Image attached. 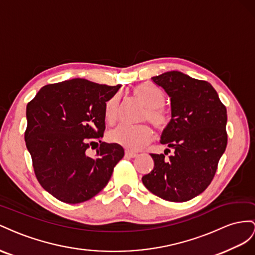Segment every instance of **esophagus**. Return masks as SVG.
<instances>
[{"instance_id":"34e87169","label":"esophagus","mask_w":255,"mask_h":255,"mask_svg":"<svg viewBox=\"0 0 255 255\" xmlns=\"http://www.w3.org/2000/svg\"><path fill=\"white\" fill-rule=\"evenodd\" d=\"M125 156L128 157V158H134L137 156V154L135 151H132V150H129V149H126L125 150Z\"/></svg>"}]
</instances>
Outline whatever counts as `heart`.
Returning a JSON list of instances; mask_svg holds the SVG:
<instances>
[{"label": "heart", "instance_id": "heart-1", "mask_svg": "<svg viewBox=\"0 0 255 255\" xmlns=\"http://www.w3.org/2000/svg\"><path fill=\"white\" fill-rule=\"evenodd\" d=\"M133 94L146 105L144 119H148L157 128H163L169 122L168 114L163 109L164 94L157 87L147 84H140L133 89ZM120 97L113 96L106 104V120L108 123L114 124L119 120ZM110 139L123 146L130 149H140L144 147L152 136V130L147 124H122L111 130L109 133Z\"/></svg>", "mask_w": 255, "mask_h": 255}]
</instances>
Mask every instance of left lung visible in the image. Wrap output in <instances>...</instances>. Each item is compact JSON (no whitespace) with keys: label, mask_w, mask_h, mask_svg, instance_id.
<instances>
[{"label":"left lung","mask_w":255,"mask_h":255,"mask_svg":"<svg viewBox=\"0 0 255 255\" xmlns=\"http://www.w3.org/2000/svg\"><path fill=\"white\" fill-rule=\"evenodd\" d=\"M151 80L171 100V121L160 143L174 154L169 158L151 154L154 169L142 181L159 198L186 202L204 191L215 176L228 144L227 109L212 84L180 71H166Z\"/></svg>","instance_id":"8db88e82"}]
</instances>
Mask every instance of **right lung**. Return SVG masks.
Segmentation results:
<instances>
[{
  "label": "right lung",
  "instance_id": "1",
  "mask_svg": "<svg viewBox=\"0 0 255 255\" xmlns=\"http://www.w3.org/2000/svg\"><path fill=\"white\" fill-rule=\"evenodd\" d=\"M120 87L77 78L45 85L27 104L26 148L39 184L57 200L77 204L92 199L124 157L120 144L101 141L95 156L86 152L103 137L106 104Z\"/></svg>",
  "mask_w": 255,
  "mask_h": 255
}]
</instances>
